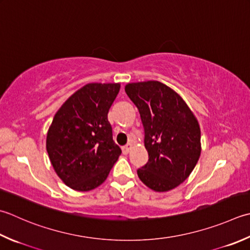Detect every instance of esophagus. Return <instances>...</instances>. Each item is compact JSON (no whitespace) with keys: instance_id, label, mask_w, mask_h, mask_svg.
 <instances>
[{"instance_id":"34e87169","label":"esophagus","mask_w":250,"mask_h":250,"mask_svg":"<svg viewBox=\"0 0 250 250\" xmlns=\"http://www.w3.org/2000/svg\"><path fill=\"white\" fill-rule=\"evenodd\" d=\"M131 148H132V145L131 144H126L125 146H124V147H122V153H124V154H129Z\"/></svg>"}]
</instances>
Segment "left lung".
Listing matches in <instances>:
<instances>
[{
  "mask_svg": "<svg viewBox=\"0 0 250 250\" xmlns=\"http://www.w3.org/2000/svg\"><path fill=\"white\" fill-rule=\"evenodd\" d=\"M126 95L140 111L147 164L140 180L155 192H167L188 178L199 159L200 128L177 92L159 81L128 83Z\"/></svg>",
  "mask_w": 250,
  "mask_h": 250,
  "instance_id": "8db88e82",
  "label": "left lung"
}]
</instances>
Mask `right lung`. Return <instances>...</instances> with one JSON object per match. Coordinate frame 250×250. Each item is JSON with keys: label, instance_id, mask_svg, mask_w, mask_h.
<instances>
[{"label": "right lung", "instance_id": "obj_1", "mask_svg": "<svg viewBox=\"0 0 250 250\" xmlns=\"http://www.w3.org/2000/svg\"><path fill=\"white\" fill-rule=\"evenodd\" d=\"M119 83H89L73 93L54 116L46 150L67 187L87 192L104 182L121 149L107 118Z\"/></svg>", "mask_w": 250, "mask_h": 250}]
</instances>
